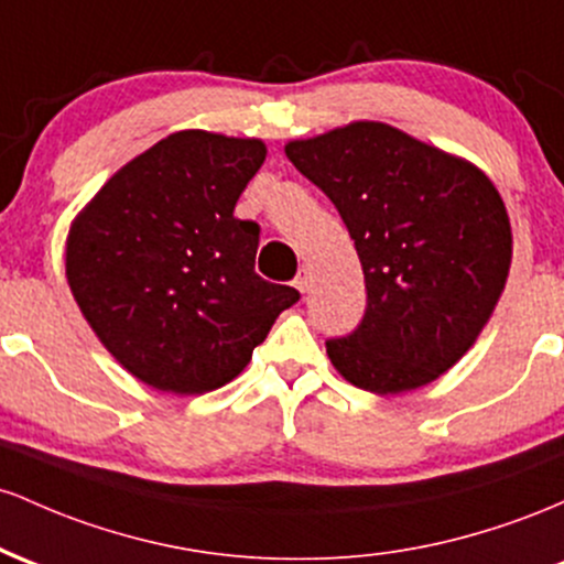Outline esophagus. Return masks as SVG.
Listing matches in <instances>:
<instances>
[{"label":"esophagus","mask_w":564,"mask_h":564,"mask_svg":"<svg viewBox=\"0 0 564 564\" xmlns=\"http://www.w3.org/2000/svg\"><path fill=\"white\" fill-rule=\"evenodd\" d=\"M295 288H299L301 290V293H306V290L308 288H312V271H308V269H301L299 271V276H295Z\"/></svg>","instance_id":"1"}]
</instances>
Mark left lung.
<instances>
[{
	"instance_id": "obj_1",
	"label": "left lung",
	"mask_w": 564,
	"mask_h": 564,
	"mask_svg": "<svg viewBox=\"0 0 564 564\" xmlns=\"http://www.w3.org/2000/svg\"><path fill=\"white\" fill-rule=\"evenodd\" d=\"M284 154L338 207L362 263L367 308L357 330L327 340L335 370L381 397L436 381L471 349L509 280L498 188L477 164L367 119L290 141Z\"/></svg>"
}]
</instances>
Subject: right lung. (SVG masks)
<instances>
[{"label": "right lung", "mask_w": 564, "mask_h": 564, "mask_svg": "<svg viewBox=\"0 0 564 564\" xmlns=\"http://www.w3.org/2000/svg\"><path fill=\"white\" fill-rule=\"evenodd\" d=\"M263 160L258 138L173 132L119 167L72 220L74 301L151 389L188 397L234 381L301 299L256 274L261 229L234 218Z\"/></svg>", "instance_id": "right-lung-1"}]
</instances>
